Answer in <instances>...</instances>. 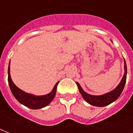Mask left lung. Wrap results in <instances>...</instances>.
Wrapping results in <instances>:
<instances>
[{
	"label": "left lung",
	"instance_id": "8db88e82",
	"mask_svg": "<svg viewBox=\"0 0 133 133\" xmlns=\"http://www.w3.org/2000/svg\"><path fill=\"white\" fill-rule=\"evenodd\" d=\"M124 70H125V73H124V77L122 78L119 84L113 90L106 93V94H104L103 95L96 96V95H89L83 90L82 88L81 87V85H79V83L77 82L79 92L82 95L83 99H85V101L90 103V105L98 106V107H103V106L109 105L111 103H112L113 101H116L118 99V97H119L120 95L122 94L126 81L127 67H126V63L125 60H124Z\"/></svg>",
	"mask_w": 133,
	"mask_h": 133
}]
</instances>
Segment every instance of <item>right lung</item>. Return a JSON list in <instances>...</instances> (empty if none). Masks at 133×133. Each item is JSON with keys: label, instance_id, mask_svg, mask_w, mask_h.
<instances>
[{"label": "right lung", "instance_id": "right-lung-1", "mask_svg": "<svg viewBox=\"0 0 133 133\" xmlns=\"http://www.w3.org/2000/svg\"><path fill=\"white\" fill-rule=\"evenodd\" d=\"M8 83H9V88H10L11 92L19 103L25 105L26 107L29 108L36 110L45 107L52 102L56 95V88L59 81H58L55 84L52 92L48 95H42V96H35L34 95L25 92L24 91L18 88L11 80V76H10V61H9V67H8Z\"/></svg>", "mask_w": 133, "mask_h": 133}]
</instances>
